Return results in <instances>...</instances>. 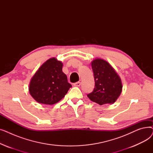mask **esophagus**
Masks as SVG:
<instances>
[{
    "label": "esophagus",
    "mask_w": 153,
    "mask_h": 153,
    "mask_svg": "<svg viewBox=\"0 0 153 153\" xmlns=\"http://www.w3.org/2000/svg\"><path fill=\"white\" fill-rule=\"evenodd\" d=\"M81 85V83L80 82H76V83L74 84V86H76V87H79Z\"/></svg>",
    "instance_id": "esophagus-1"
}]
</instances>
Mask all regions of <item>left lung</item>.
<instances>
[{"label":"left lung","instance_id":"left-lung-1","mask_svg":"<svg viewBox=\"0 0 153 153\" xmlns=\"http://www.w3.org/2000/svg\"><path fill=\"white\" fill-rule=\"evenodd\" d=\"M91 66L95 87L91 93L87 94V97L100 105L114 103L122 91L121 79L110 64L102 59L93 60Z\"/></svg>","mask_w":153,"mask_h":153}]
</instances>
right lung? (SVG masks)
<instances>
[{"label": "right lung", "mask_w": 153, "mask_h": 153, "mask_svg": "<svg viewBox=\"0 0 153 153\" xmlns=\"http://www.w3.org/2000/svg\"><path fill=\"white\" fill-rule=\"evenodd\" d=\"M62 68L61 61L52 58L36 72L30 81L29 92L37 102L53 105L64 97L72 85Z\"/></svg>", "instance_id": "add662e5"}]
</instances>
